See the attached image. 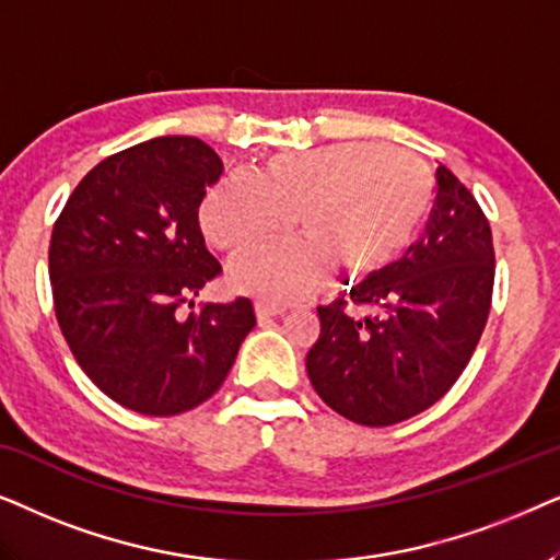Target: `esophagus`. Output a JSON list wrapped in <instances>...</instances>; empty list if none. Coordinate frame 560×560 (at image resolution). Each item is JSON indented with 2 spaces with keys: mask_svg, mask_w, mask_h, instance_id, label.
Segmentation results:
<instances>
[{
  "mask_svg": "<svg viewBox=\"0 0 560 560\" xmlns=\"http://www.w3.org/2000/svg\"><path fill=\"white\" fill-rule=\"evenodd\" d=\"M287 312V307H281V304H266V302H256V317L258 323H268V319L273 317H281Z\"/></svg>",
  "mask_w": 560,
  "mask_h": 560,
  "instance_id": "1",
  "label": "esophagus"
}]
</instances>
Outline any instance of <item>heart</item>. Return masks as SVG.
Here are the masks:
<instances>
[{"label":"heart","instance_id":"b5f03b06","mask_svg":"<svg viewBox=\"0 0 560 560\" xmlns=\"http://www.w3.org/2000/svg\"><path fill=\"white\" fill-rule=\"evenodd\" d=\"M432 205V176L401 148L327 145L273 153L256 178L233 176L207 194L199 222L214 248L243 256L287 235L296 218L310 243L273 245L237 260L230 281L271 302L310 294L325 266L374 273L412 243Z\"/></svg>","mask_w":560,"mask_h":560}]
</instances>
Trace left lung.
<instances>
[{
	"label": "left lung",
	"mask_w": 560,
	"mask_h": 560,
	"mask_svg": "<svg viewBox=\"0 0 560 560\" xmlns=\"http://www.w3.org/2000/svg\"><path fill=\"white\" fill-rule=\"evenodd\" d=\"M438 197L405 258L319 307L307 353L315 392L335 412L386 428L445 397L479 346L494 292V243L474 194L438 166ZM358 308H369L366 318Z\"/></svg>",
	"instance_id": "obj_1"
}]
</instances>
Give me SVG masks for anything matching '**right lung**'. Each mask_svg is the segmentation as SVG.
<instances>
[{"label": "right lung", "instance_id": "right-lung-1", "mask_svg": "<svg viewBox=\"0 0 560 560\" xmlns=\"http://www.w3.org/2000/svg\"><path fill=\"white\" fill-rule=\"evenodd\" d=\"M220 176V155L199 138H153L96 163L54 225L58 327L81 371L132 412L171 417L202 405L256 325L245 296L178 315L222 273L199 228V205Z\"/></svg>", "mask_w": 560, "mask_h": 560}]
</instances>
